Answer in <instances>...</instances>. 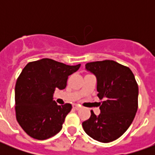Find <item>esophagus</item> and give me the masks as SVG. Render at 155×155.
Wrapping results in <instances>:
<instances>
[{"label":"esophagus","instance_id":"esophagus-1","mask_svg":"<svg viewBox=\"0 0 155 155\" xmlns=\"http://www.w3.org/2000/svg\"><path fill=\"white\" fill-rule=\"evenodd\" d=\"M73 108H74V110H79V109H81V106H80L79 104H73Z\"/></svg>","mask_w":155,"mask_h":155}]
</instances>
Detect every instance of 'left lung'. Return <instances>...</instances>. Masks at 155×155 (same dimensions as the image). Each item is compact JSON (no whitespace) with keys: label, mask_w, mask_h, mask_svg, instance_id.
Listing matches in <instances>:
<instances>
[{"label":"left lung","mask_w":155,"mask_h":155,"mask_svg":"<svg viewBox=\"0 0 155 155\" xmlns=\"http://www.w3.org/2000/svg\"><path fill=\"white\" fill-rule=\"evenodd\" d=\"M86 71L97 80L101 114L91 110L90 119L82 123L92 139L109 143L123 134L133 122L138 110L139 87L130 68L114 61H94L85 64Z\"/></svg>","instance_id":"obj_1"}]
</instances>
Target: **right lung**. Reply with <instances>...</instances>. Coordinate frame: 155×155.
<instances>
[{
	"instance_id": "right-lung-1",
	"label": "right lung",
	"mask_w": 155,
	"mask_h": 155,
	"mask_svg": "<svg viewBox=\"0 0 155 155\" xmlns=\"http://www.w3.org/2000/svg\"><path fill=\"white\" fill-rule=\"evenodd\" d=\"M81 64L68 65L51 59L30 62L22 70L15 88V115L28 135L44 140L58 134L72 105H58L53 100L55 89L66 87L67 79Z\"/></svg>"
}]
</instances>
